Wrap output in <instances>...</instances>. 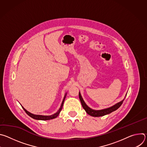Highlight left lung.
Instances as JSON below:
<instances>
[{"instance_id": "1", "label": "left lung", "mask_w": 147, "mask_h": 147, "mask_svg": "<svg viewBox=\"0 0 147 147\" xmlns=\"http://www.w3.org/2000/svg\"><path fill=\"white\" fill-rule=\"evenodd\" d=\"M125 96H126V95H125ZM79 98H80V100L81 101L82 108L84 109L86 112L89 115H90L91 116H93V117L103 116H105L106 115L109 114V113H112L113 111H115L121 105V104L123 103V100H124V99L121 101H120V102L117 103L116 104H115V105H113V106H112L110 108H107V109H102V110H94V109H92L91 108H90V107H88L86 103H85V102L84 101L80 92H79Z\"/></svg>"}]
</instances>
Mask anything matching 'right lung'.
Segmentation results:
<instances>
[{
  "label": "right lung",
  "instance_id": "add662e5",
  "mask_svg": "<svg viewBox=\"0 0 147 147\" xmlns=\"http://www.w3.org/2000/svg\"><path fill=\"white\" fill-rule=\"evenodd\" d=\"M66 95H67V93H66L65 95V97L63 98V100L62 101V103H61V105L60 106V108H59V111L55 113V114L53 115H50V116H44V115H34V114H32L29 112H28L26 109L24 108L23 107H22V108H23V109L24 110V111L26 112V113L29 116H30L31 117L34 119H36V120H51V119H55L56 118L60 113V111H61V109L63 108V103H64V101H65V99L66 98Z\"/></svg>",
  "mask_w": 147,
  "mask_h": 147
}]
</instances>
